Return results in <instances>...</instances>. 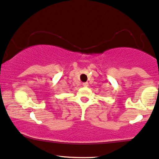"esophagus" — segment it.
Masks as SVG:
<instances>
[{
  "label": "esophagus",
  "instance_id": "esophagus-1",
  "mask_svg": "<svg viewBox=\"0 0 159 159\" xmlns=\"http://www.w3.org/2000/svg\"><path fill=\"white\" fill-rule=\"evenodd\" d=\"M83 85V86H85V87H87V86H89V83H84Z\"/></svg>",
  "mask_w": 159,
  "mask_h": 159
}]
</instances>
